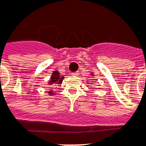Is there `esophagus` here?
<instances>
[{
  "label": "esophagus",
  "mask_w": 146,
  "mask_h": 146,
  "mask_svg": "<svg viewBox=\"0 0 146 146\" xmlns=\"http://www.w3.org/2000/svg\"><path fill=\"white\" fill-rule=\"evenodd\" d=\"M71 74H72V75H73V76H78L79 74V71H76V72L72 73H71Z\"/></svg>",
  "instance_id": "obj_1"
}]
</instances>
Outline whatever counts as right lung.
Here are the masks:
<instances>
[{"label": "right lung", "mask_w": 146, "mask_h": 146, "mask_svg": "<svg viewBox=\"0 0 146 146\" xmlns=\"http://www.w3.org/2000/svg\"><path fill=\"white\" fill-rule=\"evenodd\" d=\"M64 77L63 76H60L59 73L58 71H54L53 73H52V76H51V79L50 80V84H52L53 86L56 85V84H61L62 82V80H63ZM49 93H50V94L52 95V92L49 91Z\"/></svg>", "instance_id": "obj_1"}]
</instances>
